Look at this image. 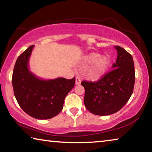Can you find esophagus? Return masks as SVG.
Masks as SVG:
<instances>
[{
  "instance_id": "1",
  "label": "esophagus",
  "mask_w": 152,
  "mask_h": 152,
  "mask_svg": "<svg viewBox=\"0 0 152 152\" xmlns=\"http://www.w3.org/2000/svg\"><path fill=\"white\" fill-rule=\"evenodd\" d=\"M81 83V80L78 77H76V85H78V84H80Z\"/></svg>"
}]
</instances>
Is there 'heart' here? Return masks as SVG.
Returning a JSON list of instances; mask_svg holds the SVG:
<instances>
[{
	"label": "heart",
	"mask_w": 152,
	"mask_h": 152,
	"mask_svg": "<svg viewBox=\"0 0 152 152\" xmlns=\"http://www.w3.org/2000/svg\"><path fill=\"white\" fill-rule=\"evenodd\" d=\"M84 63L92 64L87 70V77L92 80H98L102 78L109 70L111 60L109 56H101L99 53L92 52L85 56Z\"/></svg>",
	"instance_id": "heart-1"
}]
</instances>
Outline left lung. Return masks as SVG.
Returning a JSON list of instances; mask_svg holds the SVG:
<instances>
[{
  "label": "left lung",
  "mask_w": 152,
  "mask_h": 152,
  "mask_svg": "<svg viewBox=\"0 0 152 152\" xmlns=\"http://www.w3.org/2000/svg\"><path fill=\"white\" fill-rule=\"evenodd\" d=\"M113 70L96 82H82L85 89L84 102L92 114L105 116L117 113L127 103L135 84L134 62L132 55L120 46Z\"/></svg>",
  "instance_id": "1"
}]
</instances>
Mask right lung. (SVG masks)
Wrapping results in <instances>:
<instances>
[{"instance_id":"obj_1","label":"right lung","mask_w":152,"mask_h":152,"mask_svg":"<svg viewBox=\"0 0 152 152\" xmlns=\"http://www.w3.org/2000/svg\"><path fill=\"white\" fill-rule=\"evenodd\" d=\"M34 45L22 53L15 63L12 77L15 96L20 108L37 119H49L63 109L64 99L75 84V78L45 80L30 70L29 59Z\"/></svg>"}]
</instances>
